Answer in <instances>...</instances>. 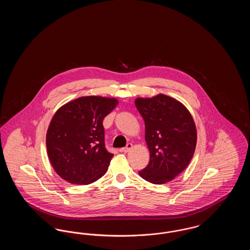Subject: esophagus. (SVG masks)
Masks as SVG:
<instances>
[{
	"mask_svg": "<svg viewBox=\"0 0 250 250\" xmlns=\"http://www.w3.org/2000/svg\"><path fill=\"white\" fill-rule=\"evenodd\" d=\"M132 148H133L132 143H127V145H126L125 148H123V149H122V152H124V153H127V152H129V151H130Z\"/></svg>",
	"mask_w": 250,
	"mask_h": 250,
	"instance_id": "obj_1",
	"label": "esophagus"
}]
</instances>
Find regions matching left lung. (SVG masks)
<instances>
[{
	"label": "left lung",
	"instance_id": "8db88e82",
	"mask_svg": "<svg viewBox=\"0 0 250 250\" xmlns=\"http://www.w3.org/2000/svg\"><path fill=\"white\" fill-rule=\"evenodd\" d=\"M135 105L145 123L150 151L149 164L139 174L152 184H166L188 166L193 157L197 144L195 122L187 107L168 95L137 97Z\"/></svg>",
	"mask_w": 250,
	"mask_h": 250
}]
</instances>
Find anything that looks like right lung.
I'll use <instances>...</instances> for the list:
<instances>
[{"mask_svg": "<svg viewBox=\"0 0 250 250\" xmlns=\"http://www.w3.org/2000/svg\"><path fill=\"white\" fill-rule=\"evenodd\" d=\"M119 101L114 97L82 96L57 109L49 123L46 145L51 166L74 185H89L107 171L113 154L105 148L103 120Z\"/></svg>", "mask_w": 250, "mask_h": 250, "instance_id": "right-lung-1", "label": "right lung"}]
</instances>
